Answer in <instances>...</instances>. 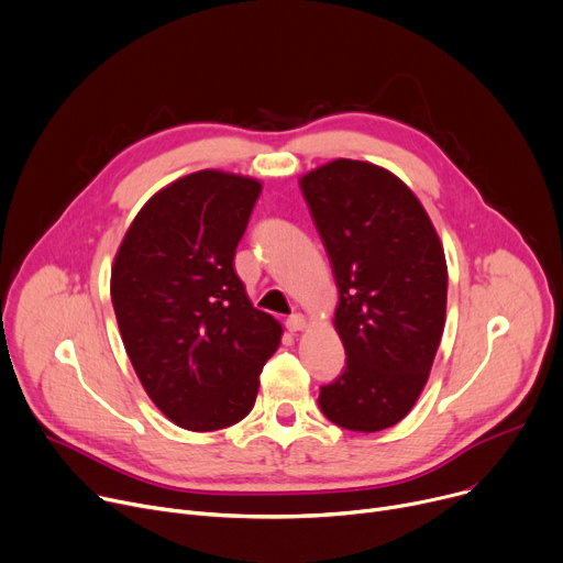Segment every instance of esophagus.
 I'll return each instance as SVG.
<instances>
[{
  "mask_svg": "<svg viewBox=\"0 0 563 563\" xmlns=\"http://www.w3.org/2000/svg\"><path fill=\"white\" fill-rule=\"evenodd\" d=\"M286 329H288L290 333H297V331H301V329H307V318L301 316V313H292V316L286 320Z\"/></svg>",
  "mask_w": 563,
  "mask_h": 563,
  "instance_id": "1",
  "label": "esophagus"
}]
</instances>
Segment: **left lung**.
I'll return each instance as SVG.
<instances>
[{
  "label": "left lung",
  "mask_w": 563,
  "mask_h": 563,
  "mask_svg": "<svg viewBox=\"0 0 563 563\" xmlns=\"http://www.w3.org/2000/svg\"><path fill=\"white\" fill-rule=\"evenodd\" d=\"M299 189L333 271V327L347 354L318 404L340 428H390L417 404L442 340V241L419 198L383 166L340 157L301 176Z\"/></svg>",
  "instance_id": "obj_1"
}]
</instances>
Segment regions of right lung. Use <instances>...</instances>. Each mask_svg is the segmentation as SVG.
Here are the masks:
<instances>
[{"mask_svg":"<svg viewBox=\"0 0 563 563\" xmlns=\"http://www.w3.org/2000/svg\"><path fill=\"white\" fill-rule=\"evenodd\" d=\"M262 183L205 168L159 189L128 228L110 295L128 358L151 401L180 428L241 421L282 324L252 307L234 273Z\"/></svg>","mask_w":563,"mask_h":563,"instance_id":"obj_1","label":"right lung"}]
</instances>
